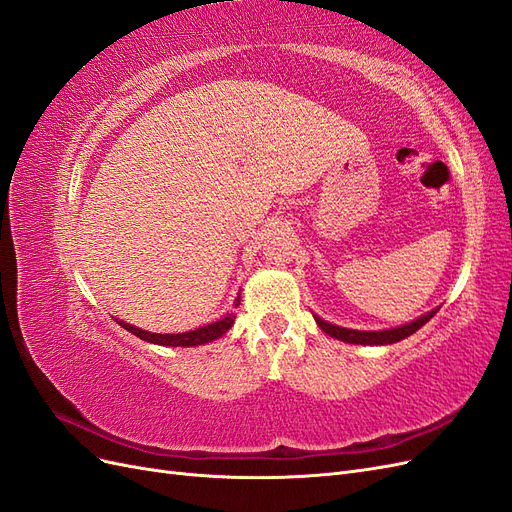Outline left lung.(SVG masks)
I'll return each mask as SVG.
<instances>
[{"instance_id":"obj_1","label":"left lung","mask_w":512,"mask_h":512,"mask_svg":"<svg viewBox=\"0 0 512 512\" xmlns=\"http://www.w3.org/2000/svg\"><path fill=\"white\" fill-rule=\"evenodd\" d=\"M438 314V307L431 309V312L423 314L414 318L412 322H406L401 324V327H395V329H382V331H359V329H346V327H339V324H331L324 318H320L318 314H314V320L318 327L339 339V342H346V344H361V346H386V344H395V342H401V339L410 337L412 333H416L418 329L423 327V324H427L433 316Z\"/></svg>"}]
</instances>
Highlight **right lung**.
Masks as SVG:
<instances>
[{"mask_svg":"<svg viewBox=\"0 0 512 512\" xmlns=\"http://www.w3.org/2000/svg\"><path fill=\"white\" fill-rule=\"evenodd\" d=\"M239 299H241V294L235 299V307H239ZM235 318L237 316L230 312L220 320L209 322V324H205V327H198L194 331H185V333H151V331L134 327V324H130V322H123L119 318H115V320L121 324L123 329L130 331L132 335L141 337L143 342L158 344V346H173V348H192V346L209 344V342H213V339L222 337L232 327V324H235Z\"/></svg>","mask_w":512,"mask_h":512,"instance_id":"right-lung-1","label":"right lung"}]
</instances>
